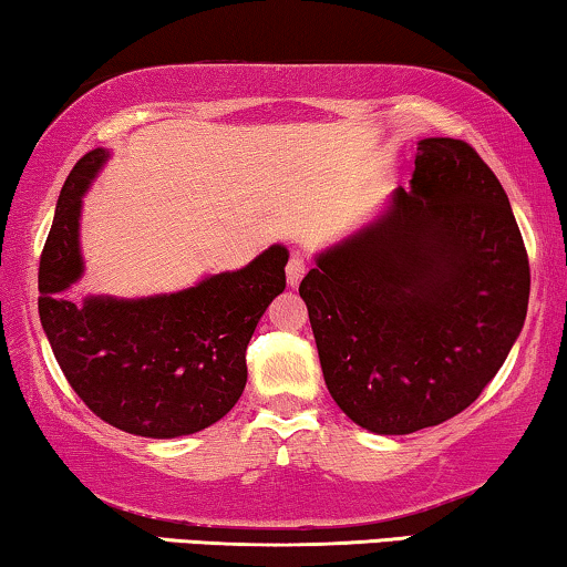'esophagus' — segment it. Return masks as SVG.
I'll return each mask as SVG.
<instances>
[{"mask_svg":"<svg viewBox=\"0 0 567 567\" xmlns=\"http://www.w3.org/2000/svg\"><path fill=\"white\" fill-rule=\"evenodd\" d=\"M307 268H309V262L301 258V255H291L289 266H286V281H289L291 286H299V281L307 274Z\"/></svg>","mask_w":567,"mask_h":567,"instance_id":"obj_1","label":"esophagus"}]
</instances>
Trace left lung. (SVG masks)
<instances>
[{"label":"left lung","instance_id":"1","mask_svg":"<svg viewBox=\"0 0 567 567\" xmlns=\"http://www.w3.org/2000/svg\"><path fill=\"white\" fill-rule=\"evenodd\" d=\"M324 384L384 436L460 415L518 338L529 258L508 196L460 138H423L410 190L299 284Z\"/></svg>","mask_w":567,"mask_h":567}]
</instances>
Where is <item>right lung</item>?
Listing matches in <instances>:
<instances>
[{
	"mask_svg": "<svg viewBox=\"0 0 567 567\" xmlns=\"http://www.w3.org/2000/svg\"><path fill=\"white\" fill-rule=\"evenodd\" d=\"M107 159L92 150L61 188L38 268V312L66 382L100 421L150 439L204 431L235 408L247 382L255 324L286 289V247L274 245L235 274L150 299L64 291L82 276V193Z\"/></svg>",
	"mask_w": 567,
	"mask_h": 567,
	"instance_id": "obj_1",
	"label": "right lung"
}]
</instances>
